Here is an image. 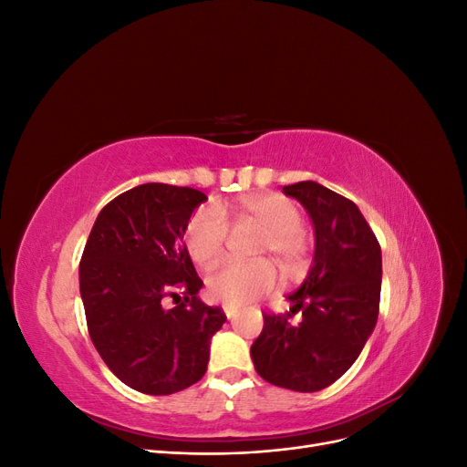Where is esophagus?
Wrapping results in <instances>:
<instances>
[{
    "label": "esophagus",
    "mask_w": 467,
    "mask_h": 467,
    "mask_svg": "<svg viewBox=\"0 0 467 467\" xmlns=\"http://www.w3.org/2000/svg\"><path fill=\"white\" fill-rule=\"evenodd\" d=\"M222 309H223V314H225V317H228V319H232L237 314V307L232 306V304H223Z\"/></svg>",
    "instance_id": "1"
}]
</instances>
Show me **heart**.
Listing matches in <instances>:
<instances>
[{"label":"heart","instance_id":"1","mask_svg":"<svg viewBox=\"0 0 467 467\" xmlns=\"http://www.w3.org/2000/svg\"><path fill=\"white\" fill-rule=\"evenodd\" d=\"M239 223L253 225L263 232L255 255L271 257L278 263L286 278H298L309 265V237L304 230L300 206L276 192L251 194L234 208ZM230 223L216 204L201 206L185 225V249L191 261L201 266H214L225 251ZM278 285V273L271 261L225 263L206 278L212 298L242 306L273 292Z\"/></svg>","mask_w":467,"mask_h":467}]
</instances>
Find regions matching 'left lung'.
<instances>
[{"mask_svg":"<svg viewBox=\"0 0 467 467\" xmlns=\"http://www.w3.org/2000/svg\"><path fill=\"white\" fill-rule=\"evenodd\" d=\"M314 223L316 253L302 286L288 296L290 312L265 314L251 345L257 374L292 391H319L341 378L372 335L381 290V249L358 206L319 185L302 181L282 187ZM302 313L303 321L287 319Z\"/></svg>","mask_w":467,"mask_h":467,"instance_id":"left-lung-1","label":"left lung"}]
</instances>
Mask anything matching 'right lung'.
<instances>
[{
  "label": "right lung",
  "mask_w": 467,
  "mask_h": 467,
  "mask_svg": "<svg viewBox=\"0 0 467 467\" xmlns=\"http://www.w3.org/2000/svg\"><path fill=\"white\" fill-rule=\"evenodd\" d=\"M206 194L146 182L112 199L93 223L79 263L89 337L122 384L169 395L199 381L225 314L201 302L202 280L182 235ZM183 300L162 307L165 295Z\"/></svg>",
  "instance_id": "1"
}]
</instances>
